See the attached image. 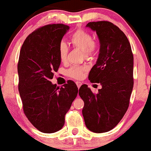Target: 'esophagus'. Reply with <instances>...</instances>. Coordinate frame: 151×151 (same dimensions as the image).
I'll return each instance as SVG.
<instances>
[{
	"label": "esophagus",
	"instance_id": "obj_1",
	"mask_svg": "<svg viewBox=\"0 0 151 151\" xmlns=\"http://www.w3.org/2000/svg\"><path fill=\"white\" fill-rule=\"evenodd\" d=\"M76 84H77L78 89H79V88H80V86H81V82H80V81H77V82H76Z\"/></svg>",
	"mask_w": 151,
	"mask_h": 151
}]
</instances>
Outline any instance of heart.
I'll list each match as a JSON object with an SVG mask.
<instances>
[{
  "label": "heart",
  "instance_id": "1",
  "mask_svg": "<svg viewBox=\"0 0 151 151\" xmlns=\"http://www.w3.org/2000/svg\"><path fill=\"white\" fill-rule=\"evenodd\" d=\"M71 42L74 47L78 48L84 53L85 58H91L96 55L97 51V45L93 40L92 35L84 30H78L72 34ZM58 55L60 61H67L68 55V47L65 42H62L58 47ZM86 71L85 67L74 66L67 71V74L74 79H80L83 73Z\"/></svg>",
  "mask_w": 151,
  "mask_h": 151
}]
</instances>
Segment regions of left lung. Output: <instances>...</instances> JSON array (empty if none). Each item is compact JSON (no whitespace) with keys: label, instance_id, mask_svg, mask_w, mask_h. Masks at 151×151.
<instances>
[{"label":"left lung","instance_id":"1","mask_svg":"<svg viewBox=\"0 0 151 151\" xmlns=\"http://www.w3.org/2000/svg\"><path fill=\"white\" fill-rule=\"evenodd\" d=\"M100 43L99 55L89 74L92 83L101 89L93 93L86 84L79 94L84 102L82 114L87 129L94 133L108 132L124 117L133 87V55L126 35L109 21L90 22Z\"/></svg>","mask_w":151,"mask_h":151}]
</instances>
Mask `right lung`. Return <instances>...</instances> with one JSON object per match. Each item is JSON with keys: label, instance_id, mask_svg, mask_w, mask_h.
<instances>
[{"label": "right lung", "instance_id": "1", "mask_svg": "<svg viewBox=\"0 0 151 151\" xmlns=\"http://www.w3.org/2000/svg\"><path fill=\"white\" fill-rule=\"evenodd\" d=\"M69 29L64 24L40 27L27 36L20 52L18 90L24 113L42 133H55L63 127L65 114L77 96L74 81L61 87L50 81L61 63L59 45Z\"/></svg>", "mask_w": 151, "mask_h": 151}]
</instances>
